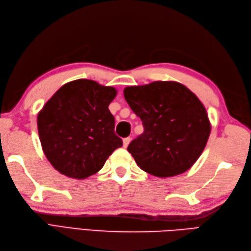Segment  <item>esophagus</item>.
<instances>
[{"label":"esophagus","mask_w":251,"mask_h":251,"mask_svg":"<svg viewBox=\"0 0 251 251\" xmlns=\"http://www.w3.org/2000/svg\"><path fill=\"white\" fill-rule=\"evenodd\" d=\"M130 142H131V138H130V137L125 138V139H124V148H127L128 143H130Z\"/></svg>","instance_id":"34e87169"}]
</instances>
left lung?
<instances>
[{
	"label": "left lung",
	"instance_id": "8db88e82",
	"mask_svg": "<svg viewBox=\"0 0 251 251\" xmlns=\"http://www.w3.org/2000/svg\"><path fill=\"white\" fill-rule=\"evenodd\" d=\"M124 95L144 127L127 147L139 168L161 178L191 169L210 134L207 113L199 98L177 81L126 87Z\"/></svg>",
	"mask_w": 251,
	"mask_h": 251
}]
</instances>
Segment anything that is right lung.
I'll list each match as a JSON object with an SVG mask.
<instances>
[{
	"mask_svg": "<svg viewBox=\"0 0 251 251\" xmlns=\"http://www.w3.org/2000/svg\"><path fill=\"white\" fill-rule=\"evenodd\" d=\"M116 94L113 87L77 79L65 83L45 103L37 115V130L44 154L60 174L86 179L123 147L108 108Z\"/></svg>",
	"mask_w": 251,
	"mask_h": 251,
	"instance_id": "1",
	"label": "right lung"
}]
</instances>
